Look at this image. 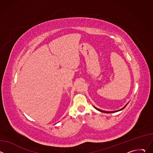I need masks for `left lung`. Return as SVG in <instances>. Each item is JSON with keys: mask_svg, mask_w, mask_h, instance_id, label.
I'll list each match as a JSON object with an SVG mask.
<instances>
[{"mask_svg": "<svg viewBox=\"0 0 153 153\" xmlns=\"http://www.w3.org/2000/svg\"><path fill=\"white\" fill-rule=\"evenodd\" d=\"M128 103L127 104H126V105L124 106V107H123L122 108H121V109H120L119 110H117V111H103V110H100V109H98V108H96L95 106H94L97 110H98V111H100V112H102V113H116V112H117V111H121V110H122L123 109H124L125 108V106L128 105Z\"/></svg>", "mask_w": 153, "mask_h": 153, "instance_id": "obj_1", "label": "left lung"}]
</instances>
